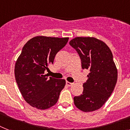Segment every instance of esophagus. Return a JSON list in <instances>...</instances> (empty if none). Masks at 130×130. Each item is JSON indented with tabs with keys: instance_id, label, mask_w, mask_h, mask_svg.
<instances>
[{
	"instance_id": "esophagus-1",
	"label": "esophagus",
	"mask_w": 130,
	"mask_h": 130,
	"mask_svg": "<svg viewBox=\"0 0 130 130\" xmlns=\"http://www.w3.org/2000/svg\"><path fill=\"white\" fill-rule=\"evenodd\" d=\"M73 84V83H70V82H66V85H67V86H68V87H71V86Z\"/></svg>"
}]
</instances>
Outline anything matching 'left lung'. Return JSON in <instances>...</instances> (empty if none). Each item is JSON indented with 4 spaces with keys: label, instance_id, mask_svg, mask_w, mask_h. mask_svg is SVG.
<instances>
[{
    "label": "left lung",
    "instance_id": "left-lung-1",
    "mask_svg": "<svg viewBox=\"0 0 130 130\" xmlns=\"http://www.w3.org/2000/svg\"><path fill=\"white\" fill-rule=\"evenodd\" d=\"M69 44L79 55L82 69L89 70L83 93L73 98L75 105L84 112L97 110L107 102L116 85L118 69L112 53L95 37H75Z\"/></svg>",
    "mask_w": 130,
    "mask_h": 130
}]
</instances>
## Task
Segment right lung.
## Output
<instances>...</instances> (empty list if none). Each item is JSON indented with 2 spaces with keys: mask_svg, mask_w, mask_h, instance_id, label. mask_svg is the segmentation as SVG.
Segmentation results:
<instances>
[{
  "mask_svg": "<svg viewBox=\"0 0 130 130\" xmlns=\"http://www.w3.org/2000/svg\"><path fill=\"white\" fill-rule=\"evenodd\" d=\"M68 40V37L37 36L24 45L16 61L14 75L23 98L32 107L47 109L57 102L65 80L48 77L45 71L49 70L56 54Z\"/></svg>",
  "mask_w": 130,
  "mask_h": 130,
  "instance_id": "right-lung-1",
  "label": "right lung"
}]
</instances>
